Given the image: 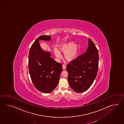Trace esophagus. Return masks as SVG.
Returning <instances> with one entry per match:
<instances>
[{
  "instance_id": "34e87169",
  "label": "esophagus",
  "mask_w": 124,
  "mask_h": 124,
  "mask_svg": "<svg viewBox=\"0 0 124 124\" xmlns=\"http://www.w3.org/2000/svg\"><path fill=\"white\" fill-rule=\"evenodd\" d=\"M62 67H63V70H65V69H66V65H65L63 64Z\"/></svg>"
}]
</instances>
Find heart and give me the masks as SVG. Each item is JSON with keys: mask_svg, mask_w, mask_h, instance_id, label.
<instances>
[{"mask_svg": "<svg viewBox=\"0 0 124 124\" xmlns=\"http://www.w3.org/2000/svg\"><path fill=\"white\" fill-rule=\"evenodd\" d=\"M79 45L78 44H74L71 42L61 44L57 49H54V54L58 58L61 57V53L63 54V57L68 61H72L75 59L78 53Z\"/></svg>", "mask_w": 124, "mask_h": 124, "instance_id": "obj_1", "label": "heart"}]
</instances>
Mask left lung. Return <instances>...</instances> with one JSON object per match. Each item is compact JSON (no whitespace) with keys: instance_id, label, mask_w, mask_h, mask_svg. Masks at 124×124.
Wrapping results in <instances>:
<instances>
[{"instance_id":"1","label":"left lung","mask_w":124,"mask_h":124,"mask_svg":"<svg viewBox=\"0 0 124 124\" xmlns=\"http://www.w3.org/2000/svg\"><path fill=\"white\" fill-rule=\"evenodd\" d=\"M86 52L67 65L68 82L73 91L81 93L87 90L96 77L99 66V52L89 39Z\"/></svg>"}]
</instances>
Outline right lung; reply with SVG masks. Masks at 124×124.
<instances>
[{
	"label": "right lung",
	"mask_w": 124,
	"mask_h": 124,
	"mask_svg": "<svg viewBox=\"0 0 124 124\" xmlns=\"http://www.w3.org/2000/svg\"><path fill=\"white\" fill-rule=\"evenodd\" d=\"M50 36L41 35L33 42L29 52V70L34 86L44 93H49L57 86L62 70V64L51 57L49 51L40 47L39 40L49 41Z\"/></svg>",
	"instance_id": "obj_1"
}]
</instances>
